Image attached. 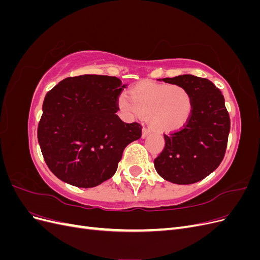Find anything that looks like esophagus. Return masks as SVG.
<instances>
[{
  "label": "esophagus",
  "instance_id": "obj_1",
  "mask_svg": "<svg viewBox=\"0 0 260 260\" xmlns=\"http://www.w3.org/2000/svg\"><path fill=\"white\" fill-rule=\"evenodd\" d=\"M149 132H151V129L147 128V127H143V129H142V138L147 137Z\"/></svg>",
  "mask_w": 260,
  "mask_h": 260
}]
</instances>
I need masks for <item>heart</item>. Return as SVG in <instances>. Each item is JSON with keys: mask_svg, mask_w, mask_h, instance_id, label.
<instances>
[{"mask_svg": "<svg viewBox=\"0 0 260 260\" xmlns=\"http://www.w3.org/2000/svg\"><path fill=\"white\" fill-rule=\"evenodd\" d=\"M118 107L121 114L135 119L148 116L155 130L169 132L183 128L193 112L191 93L180 84L140 83L127 95L119 96Z\"/></svg>", "mask_w": 260, "mask_h": 260, "instance_id": "b5f03b06", "label": "heart"}]
</instances>
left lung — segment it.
<instances>
[{"label":"left lung","instance_id":"obj_1","mask_svg":"<svg viewBox=\"0 0 260 260\" xmlns=\"http://www.w3.org/2000/svg\"><path fill=\"white\" fill-rule=\"evenodd\" d=\"M162 81L184 86L191 93L193 112L183 128L164 135L165 147L154 166L176 184H192L209 176L221 164L230 132L224 98L206 78L182 75Z\"/></svg>","mask_w":260,"mask_h":260}]
</instances>
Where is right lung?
Here are the masks:
<instances>
[{
    "mask_svg": "<svg viewBox=\"0 0 260 260\" xmlns=\"http://www.w3.org/2000/svg\"><path fill=\"white\" fill-rule=\"evenodd\" d=\"M125 85L116 77H68L44 98L38 141L53 174L78 187L112 178L123 149L142 136V125L116 115Z\"/></svg>",
    "mask_w": 260,
    "mask_h": 260,
    "instance_id": "add662e5",
    "label": "right lung"
}]
</instances>
